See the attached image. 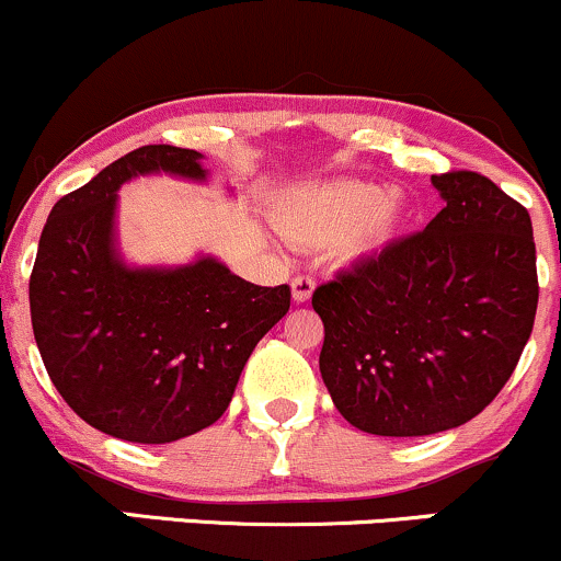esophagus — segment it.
<instances>
[{"mask_svg":"<svg viewBox=\"0 0 561 561\" xmlns=\"http://www.w3.org/2000/svg\"><path fill=\"white\" fill-rule=\"evenodd\" d=\"M312 291H314V278H310V275H297V278L291 280V297L297 305L310 301Z\"/></svg>","mask_w":561,"mask_h":561,"instance_id":"1","label":"esophagus"}]
</instances>
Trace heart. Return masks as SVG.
<instances>
[{
    "label": "heart",
    "instance_id": "heart-1",
    "mask_svg": "<svg viewBox=\"0 0 561 561\" xmlns=\"http://www.w3.org/2000/svg\"><path fill=\"white\" fill-rule=\"evenodd\" d=\"M273 225L297 247H329L342 260H363L392 247L408 219L402 193L360 180L305 185L275 198Z\"/></svg>",
    "mask_w": 561,
    "mask_h": 561
}]
</instances>
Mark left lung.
I'll list each match as a JSON object with an SVG mask.
<instances>
[{
  "label": "left lung",
  "instance_id": "obj_1",
  "mask_svg": "<svg viewBox=\"0 0 561 561\" xmlns=\"http://www.w3.org/2000/svg\"><path fill=\"white\" fill-rule=\"evenodd\" d=\"M421 232L314 288L320 376L357 430L424 437L482 413L517 368L538 310L530 214L477 172L434 174Z\"/></svg>",
  "mask_w": 561,
  "mask_h": 561
}]
</instances>
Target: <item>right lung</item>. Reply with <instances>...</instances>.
Listing matches in <instances>:
<instances>
[{"instance_id": "add662e5", "label": "right lung", "mask_w": 561, "mask_h": 561, "mask_svg": "<svg viewBox=\"0 0 561 561\" xmlns=\"http://www.w3.org/2000/svg\"><path fill=\"white\" fill-rule=\"evenodd\" d=\"M206 180L198 150L142 145L62 196L39 238L28 299L44 368L94 430L142 445L196 434L228 411L256 342L291 307L201 256L127 267L116 251V191L137 174Z\"/></svg>"}]
</instances>
